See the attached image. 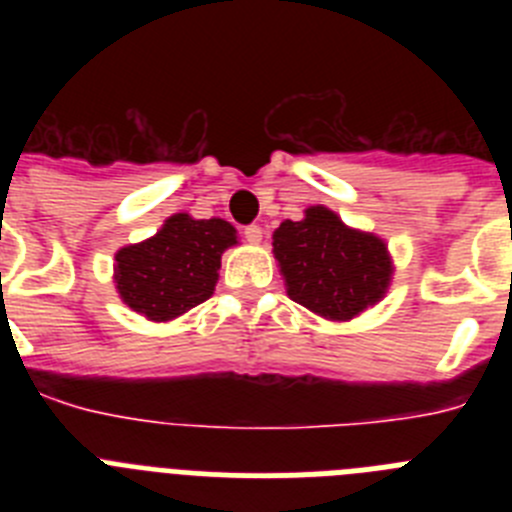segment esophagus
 I'll list each match as a JSON object with an SVG mask.
<instances>
[{
  "label": "esophagus",
  "mask_w": 512,
  "mask_h": 512,
  "mask_svg": "<svg viewBox=\"0 0 512 512\" xmlns=\"http://www.w3.org/2000/svg\"><path fill=\"white\" fill-rule=\"evenodd\" d=\"M243 238H246L248 243H253V246H259V243L264 241V230H261L259 225H246V228H243Z\"/></svg>",
  "instance_id": "34e87169"
}]
</instances>
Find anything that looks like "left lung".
Here are the masks:
<instances>
[{
    "label": "left lung",
    "mask_w": 512,
    "mask_h": 512,
    "mask_svg": "<svg viewBox=\"0 0 512 512\" xmlns=\"http://www.w3.org/2000/svg\"><path fill=\"white\" fill-rule=\"evenodd\" d=\"M274 259L289 300L330 323H348L382 302L395 264L384 238L351 228L323 205L302 220H284L274 235Z\"/></svg>",
    "instance_id": "left-lung-1"
}]
</instances>
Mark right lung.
<instances>
[{"label": "right lung", "instance_id": "add662e5", "mask_svg": "<svg viewBox=\"0 0 512 512\" xmlns=\"http://www.w3.org/2000/svg\"><path fill=\"white\" fill-rule=\"evenodd\" d=\"M230 246H238V233L228 220L176 212L156 235L115 253L117 295L151 323H169L210 300Z\"/></svg>", "mask_w": 512, "mask_h": 512}]
</instances>
